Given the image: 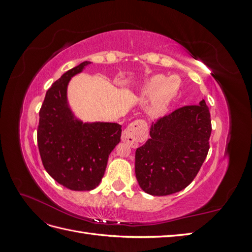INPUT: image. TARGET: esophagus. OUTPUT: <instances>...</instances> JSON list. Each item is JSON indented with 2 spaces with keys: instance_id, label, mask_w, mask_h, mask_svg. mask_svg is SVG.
Listing matches in <instances>:
<instances>
[{
  "instance_id": "obj_1",
  "label": "esophagus",
  "mask_w": 252,
  "mask_h": 252,
  "mask_svg": "<svg viewBox=\"0 0 252 252\" xmlns=\"http://www.w3.org/2000/svg\"><path fill=\"white\" fill-rule=\"evenodd\" d=\"M147 138V126L144 121H134L122 133V141L136 148Z\"/></svg>"
}]
</instances>
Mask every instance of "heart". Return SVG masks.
<instances>
[{
    "label": "heart",
    "mask_w": 252,
    "mask_h": 252,
    "mask_svg": "<svg viewBox=\"0 0 252 252\" xmlns=\"http://www.w3.org/2000/svg\"><path fill=\"white\" fill-rule=\"evenodd\" d=\"M173 81L174 78L165 79L163 75L158 74L149 79V81L140 90V94L142 96H147L154 94L148 104V112L150 116H161L173 100L179 88V84H174Z\"/></svg>",
    "instance_id": "obj_1"
}]
</instances>
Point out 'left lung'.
I'll return each mask as SVG.
<instances>
[{
	"label": "left lung",
	"instance_id": "8db88e82",
	"mask_svg": "<svg viewBox=\"0 0 252 252\" xmlns=\"http://www.w3.org/2000/svg\"><path fill=\"white\" fill-rule=\"evenodd\" d=\"M150 139L135 151V175L143 191L168 195L193 181L209 150L210 112L202 100L151 124Z\"/></svg>",
	"mask_w": 252,
	"mask_h": 252
}]
</instances>
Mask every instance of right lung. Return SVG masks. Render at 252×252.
I'll return each mask as SVG.
<instances>
[{"instance_id": "1", "label": "right lung", "mask_w": 252, "mask_h": 252, "mask_svg": "<svg viewBox=\"0 0 252 252\" xmlns=\"http://www.w3.org/2000/svg\"><path fill=\"white\" fill-rule=\"evenodd\" d=\"M90 64L85 61L52 84L45 95L37 128L45 169L59 184L74 191H89L100 184L110 152L121 142L120 124L84 123L68 102V84Z\"/></svg>"}]
</instances>
